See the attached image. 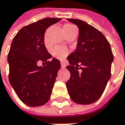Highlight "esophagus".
I'll return each mask as SVG.
<instances>
[{"mask_svg":"<svg viewBox=\"0 0 125 125\" xmlns=\"http://www.w3.org/2000/svg\"><path fill=\"white\" fill-rule=\"evenodd\" d=\"M61 67H62V68H65V67H66V65H65V64L64 63V62H61Z\"/></svg>","mask_w":125,"mask_h":125,"instance_id":"esophagus-1","label":"esophagus"}]
</instances>
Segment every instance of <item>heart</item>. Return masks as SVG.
<instances>
[{
    "mask_svg": "<svg viewBox=\"0 0 125 125\" xmlns=\"http://www.w3.org/2000/svg\"><path fill=\"white\" fill-rule=\"evenodd\" d=\"M62 30H63V32H64L65 35H66V34H69L72 31H77V28L75 26L72 25V24L68 23V24L64 25V26L62 28ZM51 54L53 57H55V58H57V59L62 60L68 55V50L65 47H60V46H55V47L52 48Z\"/></svg>",
    "mask_w": 125,
    "mask_h": 125,
    "instance_id": "1",
    "label": "heart"
}]
</instances>
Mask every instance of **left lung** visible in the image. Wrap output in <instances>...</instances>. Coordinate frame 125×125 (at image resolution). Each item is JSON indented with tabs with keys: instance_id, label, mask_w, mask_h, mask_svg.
<instances>
[{
	"instance_id": "8db88e82",
	"label": "left lung",
	"mask_w": 125,
	"mask_h": 125,
	"mask_svg": "<svg viewBox=\"0 0 125 125\" xmlns=\"http://www.w3.org/2000/svg\"><path fill=\"white\" fill-rule=\"evenodd\" d=\"M79 29L76 50L68 57L70 78L66 86L70 99L78 104L96 102L111 77L114 56L101 31L86 21L68 19Z\"/></svg>"
}]
</instances>
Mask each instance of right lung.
Returning <instances> with one entry per match:
<instances>
[{"label":"right lung","instance_id":"1","mask_svg":"<svg viewBox=\"0 0 125 125\" xmlns=\"http://www.w3.org/2000/svg\"><path fill=\"white\" fill-rule=\"evenodd\" d=\"M60 19L45 18L23 26L12 41L8 79L19 99L29 106L44 105L50 98L61 65L55 58L49 61L52 57L45 47L44 33ZM39 61L46 65L38 66Z\"/></svg>","mask_w":125,"mask_h":125}]
</instances>
